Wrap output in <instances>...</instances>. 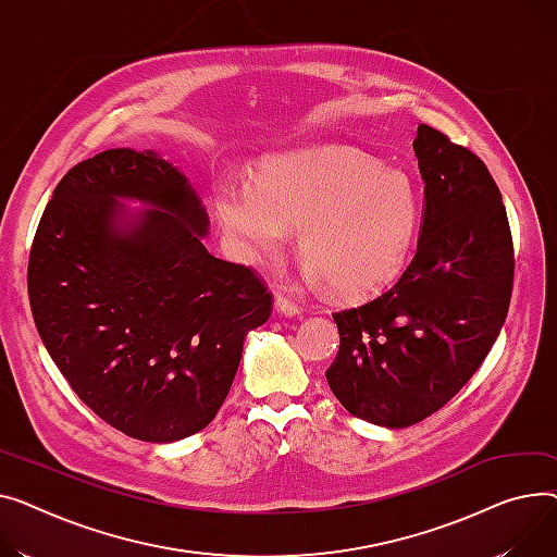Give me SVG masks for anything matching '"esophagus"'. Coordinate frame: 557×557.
<instances>
[{"mask_svg":"<svg viewBox=\"0 0 557 557\" xmlns=\"http://www.w3.org/2000/svg\"><path fill=\"white\" fill-rule=\"evenodd\" d=\"M274 306H276V310L281 312V314H285V317H297V314H301V306L294 301L289 294H285V292H278L276 294V299H274Z\"/></svg>","mask_w":557,"mask_h":557,"instance_id":"esophagus-1","label":"esophagus"}]
</instances>
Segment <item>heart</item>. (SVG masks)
<instances>
[{
    "instance_id": "heart-1",
    "label": "heart",
    "mask_w": 557,
    "mask_h": 557,
    "mask_svg": "<svg viewBox=\"0 0 557 557\" xmlns=\"http://www.w3.org/2000/svg\"><path fill=\"white\" fill-rule=\"evenodd\" d=\"M213 205L240 256H272L289 228L312 278L337 299H369L405 270L422 220L416 180L350 146H317L274 157L253 188L222 182Z\"/></svg>"
}]
</instances>
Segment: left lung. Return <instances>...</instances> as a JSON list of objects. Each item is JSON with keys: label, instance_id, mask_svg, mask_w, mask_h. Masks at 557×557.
<instances>
[{"label": "left lung", "instance_id": "1", "mask_svg": "<svg viewBox=\"0 0 557 557\" xmlns=\"http://www.w3.org/2000/svg\"><path fill=\"white\" fill-rule=\"evenodd\" d=\"M413 150L424 182L416 256L377 299L333 314L339 350L325 371L348 413L394 430L443 409L476 373L515 278L506 207L485 163L424 123Z\"/></svg>", "mask_w": 557, "mask_h": 557}]
</instances>
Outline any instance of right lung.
<instances>
[{"label":"right lung","instance_id":"1","mask_svg":"<svg viewBox=\"0 0 557 557\" xmlns=\"http://www.w3.org/2000/svg\"><path fill=\"white\" fill-rule=\"evenodd\" d=\"M119 199L153 209L127 219ZM207 211L154 152L112 148L67 171L28 256L36 329L76 396L148 443L205 430L236 377L272 292L207 251Z\"/></svg>","mask_w":557,"mask_h":557}]
</instances>
